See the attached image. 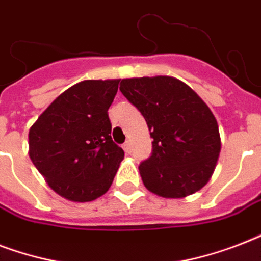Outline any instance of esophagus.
I'll return each mask as SVG.
<instances>
[{"instance_id": "esophagus-1", "label": "esophagus", "mask_w": 261, "mask_h": 261, "mask_svg": "<svg viewBox=\"0 0 261 261\" xmlns=\"http://www.w3.org/2000/svg\"><path fill=\"white\" fill-rule=\"evenodd\" d=\"M131 142L130 141H127L126 143H124V145H123V149H124V151H126V153H131Z\"/></svg>"}]
</instances>
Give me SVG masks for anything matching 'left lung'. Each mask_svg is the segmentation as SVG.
I'll return each mask as SVG.
<instances>
[{
    "label": "left lung",
    "instance_id": "obj_1",
    "mask_svg": "<svg viewBox=\"0 0 261 261\" xmlns=\"http://www.w3.org/2000/svg\"><path fill=\"white\" fill-rule=\"evenodd\" d=\"M120 92L146 120L153 151L139 165L147 190L167 199L202 190L217 167L221 137L207 104L169 75L123 79Z\"/></svg>",
    "mask_w": 261,
    "mask_h": 261
}]
</instances>
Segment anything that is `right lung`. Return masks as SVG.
I'll return each mask as SVG.
<instances>
[{"instance_id":"right-lung-1","label":"right lung","mask_w":261,"mask_h":261,"mask_svg":"<svg viewBox=\"0 0 261 261\" xmlns=\"http://www.w3.org/2000/svg\"><path fill=\"white\" fill-rule=\"evenodd\" d=\"M120 80H85L61 93L31 126L28 154L53 191L92 202L110 190L124 151L111 138L108 108Z\"/></svg>"}]
</instances>
